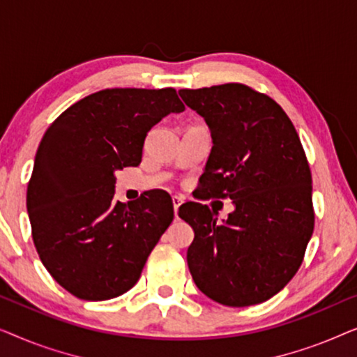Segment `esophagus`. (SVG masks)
Listing matches in <instances>:
<instances>
[{"label": "esophagus", "instance_id": "1", "mask_svg": "<svg viewBox=\"0 0 357 357\" xmlns=\"http://www.w3.org/2000/svg\"><path fill=\"white\" fill-rule=\"evenodd\" d=\"M172 203H174V214H175V219H177V218H178V208L182 206L183 198H182V197H174V198H172Z\"/></svg>", "mask_w": 357, "mask_h": 357}]
</instances>
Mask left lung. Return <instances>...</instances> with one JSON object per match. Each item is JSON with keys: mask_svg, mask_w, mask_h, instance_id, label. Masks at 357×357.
Wrapping results in <instances>:
<instances>
[{"mask_svg": "<svg viewBox=\"0 0 357 357\" xmlns=\"http://www.w3.org/2000/svg\"><path fill=\"white\" fill-rule=\"evenodd\" d=\"M178 94L211 130L197 198H229L236 206L222 224L206 204L180 206L195 231L190 273L219 304H260L292 280L314 232L312 175L299 135L271 97L245 84Z\"/></svg>", "mask_w": 357, "mask_h": 357, "instance_id": "8db88e82", "label": "left lung"}]
</instances>
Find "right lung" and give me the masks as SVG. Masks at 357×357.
Wrapping results in <instances>:
<instances>
[{"label": "right lung", "instance_id": "1", "mask_svg": "<svg viewBox=\"0 0 357 357\" xmlns=\"http://www.w3.org/2000/svg\"><path fill=\"white\" fill-rule=\"evenodd\" d=\"M183 110L172 87L104 89L73 104L43 135L27 213L43 266L73 296L114 299L138 282L174 204L165 192L115 202L114 172L139 165L148 131Z\"/></svg>", "mask_w": 357, "mask_h": 357}]
</instances>
